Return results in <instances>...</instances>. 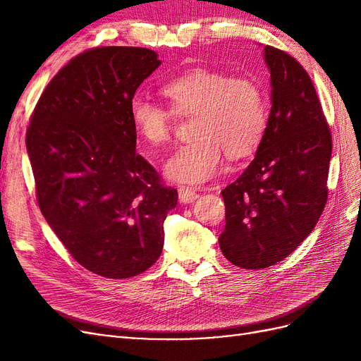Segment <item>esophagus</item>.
<instances>
[{
    "mask_svg": "<svg viewBox=\"0 0 361 361\" xmlns=\"http://www.w3.org/2000/svg\"><path fill=\"white\" fill-rule=\"evenodd\" d=\"M199 194L195 190L188 188V187H180L179 188V200L182 203H192L194 200H197Z\"/></svg>",
    "mask_w": 361,
    "mask_h": 361,
    "instance_id": "esophagus-1",
    "label": "esophagus"
}]
</instances>
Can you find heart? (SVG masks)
I'll return each mask as SVG.
<instances>
[{"mask_svg":"<svg viewBox=\"0 0 361 361\" xmlns=\"http://www.w3.org/2000/svg\"><path fill=\"white\" fill-rule=\"evenodd\" d=\"M161 93L173 113L195 116V140L180 146L164 166L173 182L199 185L214 179L223 169L226 154L232 159L245 158L265 135L267 99L253 78L199 68L174 76ZM171 111L145 97H134L129 104L135 134L152 147L170 140Z\"/></svg>","mask_w":361,"mask_h":361,"instance_id":"b5f03b06","label":"heart"}]
</instances>
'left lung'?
Wrapping results in <instances>:
<instances>
[{
    "label": "left lung",
    "mask_w": 361,
    "mask_h": 361,
    "mask_svg": "<svg viewBox=\"0 0 361 361\" xmlns=\"http://www.w3.org/2000/svg\"><path fill=\"white\" fill-rule=\"evenodd\" d=\"M271 111L255 159L221 195L224 257L245 269L276 265L318 223L326 202L331 134L310 76L289 54L264 47Z\"/></svg>",
    "instance_id": "8db88e82"
}]
</instances>
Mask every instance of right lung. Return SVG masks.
Masks as SVG:
<instances>
[{
    "instance_id": "add662e5",
    "label": "right lung",
    "mask_w": 361,
    "mask_h": 361,
    "mask_svg": "<svg viewBox=\"0 0 361 361\" xmlns=\"http://www.w3.org/2000/svg\"><path fill=\"white\" fill-rule=\"evenodd\" d=\"M161 64L146 48L104 47L48 84L27 129L40 211L84 268L129 279L155 264L178 191L135 152L129 104Z\"/></svg>"
}]
</instances>
